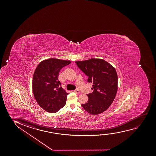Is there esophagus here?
<instances>
[{"instance_id":"1","label":"esophagus","mask_w":156,"mask_h":156,"mask_svg":"<svg viewBox=\"0 0 156 156\" xmlns=\"http://www.w3.org/2000/svg\"><path fill=\"white\" fill-rule=\"evenodd\" d=\"M73 92L75 93H76V94H79V90H73Z\"/></svg>"}]
</instances>
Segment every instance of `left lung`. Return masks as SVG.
Masks as SVG:
<instances>
[{
	"instance_id": "1",
	"label": "left lung",
	"mask_w": 156,
	"mask_h": 156,
	"mask_svg": "<svg viewBox=\"0 0 156 156\" xmlns=\"http://www.w3.org/2000/svg\"><path fill=\"white\" fill-rule=\"evenodd\" d=\"M76 63L88 76V82L93 84V92L87 94V102L81 106L92 115L103 112L113 102L117 92L118 76L115 68L100 58H92L76 61Z\"/></svg>"
}]
</instances>
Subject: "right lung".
<instances>
[{"label":"right lung","mask_w":156,"mask_h":156,"mask_svg":"<svg viewBox=\"0 0 156 156\" xmlns=\"http://www.w3.org/2000/svg\"><path fill=\"white\" fill-rule=\"evenodd\" d=\"M71 61L58 58L44 60L37 66L32 78V90L39 105L45 111L55 113L64 107L68 93L58 79L60 70Z\"/></svg>","instance_id":"1"}]
</instances>
